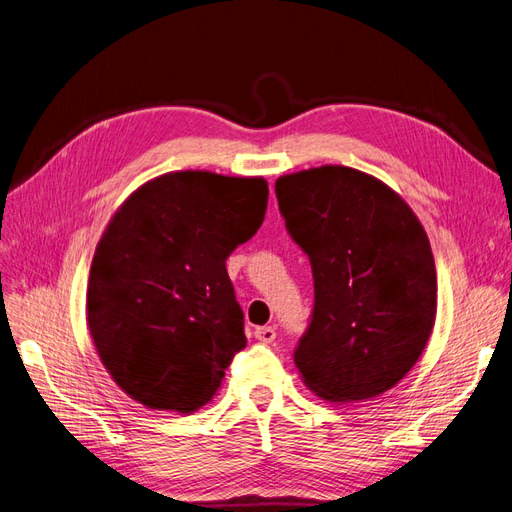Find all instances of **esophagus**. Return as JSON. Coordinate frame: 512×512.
Here are the masks:
<instances>
[{
	"instance_id": "obj_1",
	"label": "esophagus",
	"mask_w": 512,
	"mask_h": 512,
	"mask_svg": "<svg viewBox=\"0 0 512 512\" xmlns=\"http://www.w3.org/2000/svg\"><path fill=\"white\" fill-rule=\"evenodd\" d=\"M255 339L261 344H272L276 339V329L274 327H257L255 329Z\"/></svg>"
}]
</instances>
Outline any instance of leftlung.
Listing matches in <instances>:
<instances>
[{"label": "left lung", "instance_id": "8db88e82", "mask_svg": "<svg viewBox=\"0 0 512 512\" xmlns=\"http://www.w3.org/2000/svg\"><path fill=\"white\" fill-rule=\"evenodd\" d=\"M280 213L314 276L301 382L329 403L369 401L420 361L437 318L424 225L390 185L342 164L276 179Z\"/></svg>", "mask_w": 512, "mask_h": 512}]
</instances>
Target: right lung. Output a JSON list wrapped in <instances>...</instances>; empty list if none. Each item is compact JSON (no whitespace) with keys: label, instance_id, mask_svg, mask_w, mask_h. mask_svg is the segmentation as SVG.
Instances as JSON below:
<instances>
[{"label":"right lung","instance_id":"obj_1","mask_svg":"<svg viewBox=\"0 0 512 512\" xmlns=\"http://www.w3.org/2000/svg\"><path fill=\"white\" fill-rule=\"evenodd\" d=\"M266 206L263 177L173 170L113 213L90 263L86 320L132 401L189 415L215 399L246 346L225 259L259 230Z\"/></svg>","mask_w":512,"mask_h":512}]
</instances>
